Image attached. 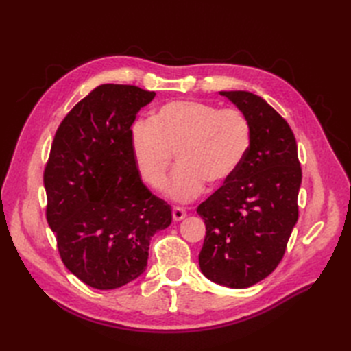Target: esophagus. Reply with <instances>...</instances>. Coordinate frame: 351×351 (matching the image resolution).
Returning a JSON list of instances; mask_svg holds the SVG:
<instances>
[{"mask_svg": "<svg viewBox=\"0 0 351 351\" xmlns=\"http://www.w3.org/2000/svg\"><path fill=\"white\" fill-rule=\"evenodd\" d=\"M187 217V212L183 208H174L173 209V219L174 221H182Z\"/></svg>", "mask_w": 351, "mask_h": 351, "instance_id": "obj_1", "label": "esophagus"}]
</instances>
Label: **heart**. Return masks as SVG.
I'll return each instance as SVG.
<instances>
[{"mask_svg": "<svg viewBox=\"0 0 351 351\" xmlns=\"http://www.w3.org/2000/svg\"><path fill=\"white\" fill-rule=\"evenodd\" d=\"M250 143L252 127L241 111L197 101L167 102L132 130L134 164L149 187H164L176 154L167 196L182 204L199 196L205 183L219 187L234 177Z\"/></svg>", "mask_w": 351, "mask_h": 351, "instance_id": "obj_1", "label": "heart"}]
</instances>
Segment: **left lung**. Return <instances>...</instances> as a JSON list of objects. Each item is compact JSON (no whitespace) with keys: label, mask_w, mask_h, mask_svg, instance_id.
I'll list each match as a JSON object with an SVG mask.
<instances>
[{"label":"left lung","mask_w":351,"mask_h":351,"mask_svg":"<svg viewBox=\"0 0 351 351\" xmlns=\"http://www.w3.org/2000/svg\"><path fill=\"white\" fill-rule=\"evenodd\" d=\"M247 117L252 143L234 177L197 208L206 236L199 253L202 274L230 289H247L278 267L299 218L302 168L295 137L261 97L222 90Z\"/></svg>","instance_id":"8db88e82"}]
</instances>
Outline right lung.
Instances as JSON below:
<instances>
[{"label":"right lung","instance_id":"right-lung-1","mask_svg":"<svg viewBox=\"0 0 351 351\" xmlns=\"http://www.w3.org/2000/svg\"><path fill=\"white\" fill-rule=\"evenodd\" d=\"M155 92L101 84L56 133L44 173L47 219L61 259L98 290H114L146 271L149 241L171 224V206L137 171L132 125Z\"/></svg>","mask_w":351,"mask_h":351}]
</instances>
